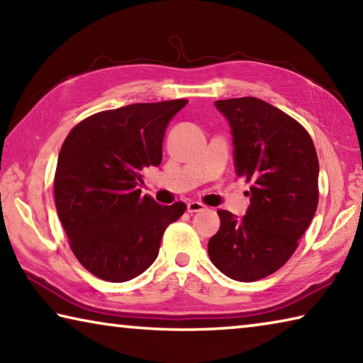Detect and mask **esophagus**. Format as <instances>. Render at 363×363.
<instances>
[{"instance_id": "esophagus-1", "label": "esophagus", "mask_w": 363, "mask_h": 363, "mask_svg": "<svg viewBox=\"0 0 363 363\" xmlns=\"http://www.w3.org/2000/svg\"><path fill=\"white\" fill-rule=\"evenodd\" d=\"M205 210V205L200 203V201H189L187 203V211L189 213H199V211H203Z\"/></svg>"}]
</instances>
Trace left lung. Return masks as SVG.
<instances>
[{"label": "left lung", "instance_id": "obj_1", "mask_svg": "<svg viewBox=\"0 0 363 363\" xmlns=\"http://www.w3.org/2000/svg\"><path fill=\"white\" fill-rule=\"evenodd\" d=\"M232 128L235 173L250 182L242 219L219 210L208 242L211 262L227 277L255 281L290 259L318 205V158L303 125L257 97L216 101Z\"/></svg>", "mask_w": 363, "mask_h": 363}]
</instances>
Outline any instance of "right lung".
<instances>
[{"instance_id": "right-lung-1", "label": "right lung", "mask_w": 363, "mask_h": 363, "mask_svg": "<svg viewBox=\"0 0 363 363\" xmlns=\"http://www.w3.org/2000/svg\"><path fill=\"white\" fill-rule=\"evenodd\" d=\"M186 99L131 104L79 121L65 138L54 200L79 264L102 280H131L157 259L182 201L164 206L140 195L143 169L162 163L169 120Z\"/></svg>"}]
</instances>
